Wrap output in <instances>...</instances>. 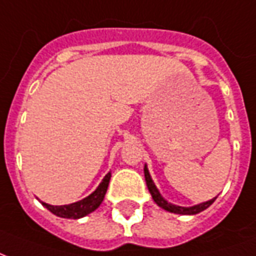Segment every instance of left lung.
Returning a JSON list of instances; mask_svg holds the SVG:
<instances>
[{
  "label": "left lung",
  "instance_id": "1",
  "mask_svg": "<svg viewBox=\"0 0 256 256\" xmlns=\"http://www.w3.org/2000/svg\"><path fill=\"white\" fill-rule=\"evenodd\" d=\"M144 174H145V181H146V186L150 189V194H152V198L155 200V203L162 207V208H164L166 211H170V212H176V214H184V215H193V214H198V212H202L203 210H206L207 207H210L211 204L214 203V200L216 198H211L208 202H206V203H200L198 206H193V207H180V206H174V204H170L168 202H166L164 198H162L159 190L156 189L155 184L152 181V178L150 176V172H148V168L146 166L144 167Z\"/></svg>",
  "mask_w": 256,
  "mask_h": 256
}]
</instances>
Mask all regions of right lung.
Instances as JSON below:
<instances>
[{"label": "right lung", "instance_id": "obj_1", "mask_svg": "<svg viewBox=\"0 0 256 256\" xmlns=\"http://www.w3.org/2000/svg\"><path fill=\"white\" fill-rule=\"evenodd\" d=\"M110 178H111V172L106 174L104 180H102V182L98 185V188L96 189L94 192L89 194L88 198H84V200H80V202L68 204V206H50V204L46 203L42 204L50 212L58 215V216H62V218H72V220L82 218L84 215L90 214L92 211H94L100 206L101 202L104 200L106 189H108V184H110Z\"/></svg>", "mask_w": 256, "mask_h": 256}]
</instances>
